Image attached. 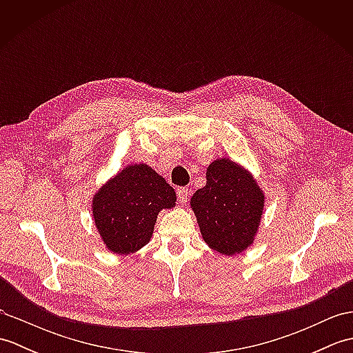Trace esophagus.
Segmentation results:
<instances>
[{"instance_id":"obj_1","label":"esophagus","mask_w":353,"mask_h":353,"mask_svg":"<svg viewBox=\"0 0 353 353\" xmlns=\"http://www.w3.org/2000/svg\"><path fill=\"white\" fill-rule=\"evenodd\" d=\"M188 196H190V190L188 188H177V197H179V203L181 205H185L186 200H188Z\"/></svg>"}]
</instances>
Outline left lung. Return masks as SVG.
<instances>
[{
	"instance_id": "obj_1",
	"label": "left lung",
	"mask_w": 353,
	"mask_h": 353,
	"mask_svg": "<svg viewBox=\"0 0 353 353\" xmlns=\"http://www.w3.org/2000/svg\"><path fill=\"white\" fill-rule=\"evenodd\" d=\"M191 208L205 243L229 256L253 243L264 194L250 172L234 161L219 159L208 167L206 185L194 192Z\"/></svg>"
}]
</instances>
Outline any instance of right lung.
I'll use <instances>...</instances> for the list:
<instances>
[{"mask_svg":"<svg viewBox=\"0 0 353 353\" xmlns=\"http://www.w3.org/2000/svg\"><path fill=\"white\" fill-rule=\"evenodd\" d=\"M176 205V192L145 163H134L95 194L92 214L104 244L114 253H133L153 235L157 214Z\"/></svg>","mask_w":353,"mask_h":353,"instance_id":"right-lung-1","label":"right lung"}]
</instances>
